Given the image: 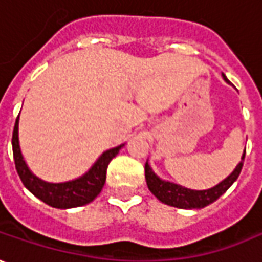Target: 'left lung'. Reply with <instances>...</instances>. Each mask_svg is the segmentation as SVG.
Instances as JSON below:
<instances>
[{
  "mask_svg": "<svg viewBox=\"0 0 262 262\" xmlns=\"http://www.w3.org/2000/svg\"><path fill=\"white\" fill-rule=\"evenodd\" d=\"M222 78L226 83H229V80L226 79L224 73H222ZM244 159H245V151L242 154L241 161L236 164V167L232 173L226 179H224L221 183H217L216 186L206 189V190H193V189H187V187H183V186L173 183V182L160 179L152 171L148 161L145 163V180H147V186H148L150 192L160 202L166 203L168 206H174V208L180 209H202L219 199L232 186L233 182L238 179L239 173H241Z\"/></svg>",
  "mask_w": 262,
  "mask_h": 262,
  "instance_id": "obj_1",
  "label": "left lung"
}]
</instances>
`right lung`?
<instances>
[{
	"label": "right lung",
	"instance_id": "obj_1",
	"mask_svg": "<svg viewBox=\"0 0 262 262\" xmlns=\"http://www.w3.org/2000/svg\"><path fill=\"white\" fill-rule=\"evenodd\" d=\"M18 118L15 119V125L12 131V154L15 161V168L20 176L23 184L41 202L47 203L49 206L57 209H70L83 206L94 201L95 198L102 190L105 180H106V168L110 161L119 150L124 147L121 144L118 147H114L101 154V157L94 163V166L75 180L63 182V183H49L41 180L40 177L33 174L26 160L23 157L18 140Z\"/></svg>",
	"mask_w": 262,
	"mask_h": 262
}]
</instances>
